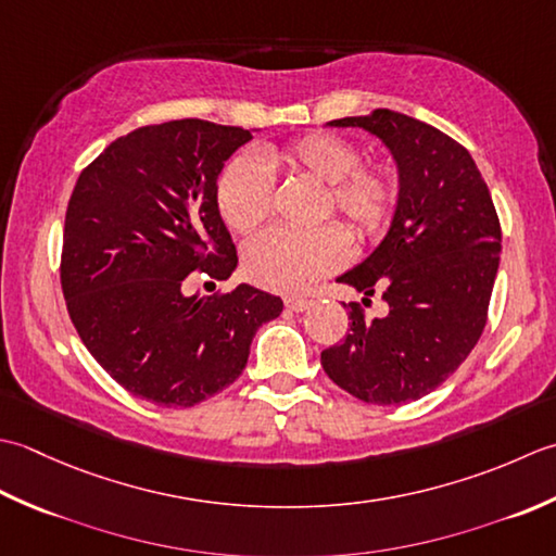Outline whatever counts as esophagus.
<instances>
[{
  "mask_svg": "<svg viewBox=\"0 0 556 556\" xmlns=\"http://www.w3.org/2000/svg\"><path fill=\"white\" fill-rule=\"evenodd\" d=\"M312 304H314L312 300L300 298V294H290V298H286V307L292 312H304V309H309Z\"/></svg>",
  "mask_w": 556,
  "mask_h": 556,
  "instance_id": "1",
  "label": "esophagus"
}]
</instances>
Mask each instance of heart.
<instances>
[{"mask_svg":"<svg viewBox=\"0 0 556 556\" xmlns=\"http://www.w3.org/2000/svg\"><path fill=\"white\" fill-rule=\"evenodd\" d=\"M270 167H290L328 185V208L353 223L359 235L387 225L395 203V185L387 169L359 165V151L333 134H314L286 151L242 155L223 169L218 208L235 232H252L266 220L274 201ZM350 256V237L336 223L314 230L270 228L244 247V270L254 282L280 292H300L341 268Z\"/></svg>","mask_w":556,"mask_h":556,"instance_id":"1","label":"heart"}]
</instances>
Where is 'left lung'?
<instances>
[{
    "mask_svg": "<svg viewBox=\"0 0 556 556\" xmlns=\"http://www.w3.org/2000/svg\"><path fill=\"white\" fill-rule=\"evenodd\" d=\"M326 127L377 136L395 163L399 199L377 249L336 278L365 294L362 304L381 290L389 312L365 319L350 302V333L324 350L321 367L359 401L410 403L441 387L480 341L500 270V218L472 155L444 131L393 110Z\"/></svg>",
    "mask_w": 556,
    "mask_h": 556,
    "instance_id": "8db88e82",
    "label": "left lung"
}]
</instances>
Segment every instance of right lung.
Listing matches in <instances>:
<instances>
[{
  "mask_svg": "<svg viewBox=\"0 0 556 556\" xmlns=\"http://www.w3.org/2000/svg\"><path fill=\"white\" fill-rule=\"evenodd\" d=\"M252 131L203 119L134 129L90 163L64 220L62 290L88 353L119 387L191 407L240 377L258 326L282 300L240 282L187 294L194 270L237 268L218 208L225 161Z\"/></svg>",
  "mask_w": 556,
  "mask_h": 556,
  "instance_id": "add662e5",
  "label": "right lung"
}]
</instances>
